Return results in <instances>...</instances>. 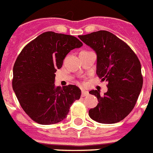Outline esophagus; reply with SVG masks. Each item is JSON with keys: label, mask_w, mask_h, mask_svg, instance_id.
I'll return each instance as SVG.
<instances>
[{"label": "esophagus", "mask_w": 153, "mask_h": 153, "mask_svg": "<svg viewBox=\"0 0 153 153\" xmlns=\"http://www.w3.org/2000/svg\"><path fill=\"white\" fill-rule=\"evenodd\" d=\"M88 91H85V90H82V97H85V96H87V95H88Z\"/></svg>", "instance_id": "1"}]
</instances>
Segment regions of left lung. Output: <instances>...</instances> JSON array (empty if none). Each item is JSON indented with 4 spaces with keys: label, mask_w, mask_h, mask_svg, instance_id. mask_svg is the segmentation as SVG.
Wrapping results in <instances>:
<instances>
[{
    "label": "left lung",
    "mask_w": 153,
    "mask_h": 153,
    "mask_svg": "<svg viewBox=\"0 0 153 153\" xmlns=\"http://www.w3.org/2000/svg\"><path fill=\"white\" fill-rule=\"evenodd\" d=\"M78 38L95 51L96 73L108 82V91L91 90L99 103L88 111L91 119L113 124L124 119L133 109L143 88L141 64L127 44L107 30L79 35Z\"/></svg>",
    "instance_id": "left-lung-1"
}]
</instances>
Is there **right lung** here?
Returning <instances> with one entry per match:
<instances>
[{
  "label": "right lung",
  "mask_w": 153,
  "mask_h": 153,
  "mask_svg": "<svg viewBox=\"0 0 153 153\" xmlns=\"http://www.w3.org/2000/svg\"><path fill=\"white\" fill-rule=\"evenodd\" d=\"M83 44L68 34L47 31L27 44L13 68L12 87L21 108L34 122L58 123L67 116L70 106L81 97L76 85H54L55 74L71 50Z\"/></svg>",
  "instance_id": "obj_1"
}]
</instances>
